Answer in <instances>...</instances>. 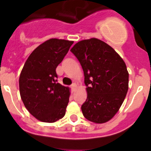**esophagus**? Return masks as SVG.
<instances>
[{
	"label": "esophagus",
	"instance_id": "obj_1",
	"mask_svg": "<svg viewBox=\"0 0 151 151\" xmlns=\"http://www.w3.org/2000/svg\"><path fill=\"white\" fill-rule=\"evenodd\" d=\"M76 88H77V85H76V83H73V84L71 85V88L72 91H74Z\"/></svg>",
	"mask_w": 151,
	"mask_h": 151
}]
</instances>
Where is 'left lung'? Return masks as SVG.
Returning <instances> with one entry per match:
<instances>
[{"mask_svg":"<svg viewBox=\"0 0 151 151\" xmlns=\"http://www.w3.org/2000/svg\"><path fill=\"white\" fill-rule=\"evenodd\" d=\"M71 52L84 71L88 95L81 106L83 115L91 122H107L119 110L129 89L126 63L112 47L96 38L77 42Z\"/></svg>","mask_w":151,"mask_h":151,"instance_id":"left-lung-1","label":"left lung"}]
</instances>
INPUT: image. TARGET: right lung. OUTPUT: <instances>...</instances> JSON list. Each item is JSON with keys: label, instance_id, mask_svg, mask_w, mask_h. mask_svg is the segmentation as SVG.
<instances>
[{"label": "right lung", "instance_id": "right-lung-1", "mask_svg": "<svg viewBox=\"0 0 151 151\" xmlns=\"http://www.w3.org/2000/svg\"><path fill=\"white\" fill-rule=\"evenodd\" d=\"M73 43L49 39L32 52L21 71L19 86L22 102L28 112L42 122L54 123L66 114L70 90L57 83L55 69Z\"/></svg>", "mask_w": 151, "mask_h": 151}]
</instances>
